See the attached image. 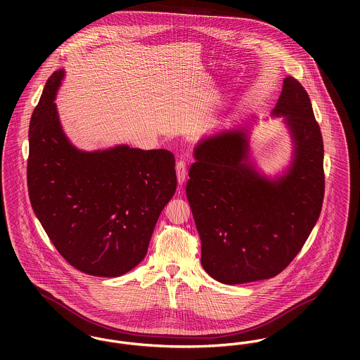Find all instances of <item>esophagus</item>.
I'll return each mask as SVG.
<instances>
[{"label": "esophagus", "mask_w": 360, "mask_h": 360, "mask_svg": "<svg viewBox=\"0 0 360 360\" xmlns=\"http://www.w3.org/2000/svg\"><path fill=\"white\" fill-rule=\"evenodd\" d=\"M176 174H177L179 184H183L186 180V176H187V166H186L184 160H179L176 163Z\"/></svg>", "instance_id": "34e87169"}]
</instances>
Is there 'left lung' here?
Segmentation results:
<instances>
[{
	"label": "left lung",
	"instance_id": "obj_1",
	"mask_svg": "<svg viewBox=\"0 0 360 360\" xmlns=\"http://www.w3.org/2000/svg\"><path fill=\"white\" fill-rule=\"evenodd\" d=\"M295 141L287 174L270 181L248 162L244 131L195 148L186 193L201 238L206 273L224 284L271 278L302 250L324 198L323 137L307 90L287 77L273 110Z\"/></svg>",
	"mask_w": 360,
	"mask_h": 360
}]
</instances>
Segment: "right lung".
Segmentation results:
<instances>
[{
    "mask_svg": "<svg viewBox=\"0 0 360 360\" xmlns=\"http://www.w3.org/2000/svg\"><path fill=\"white\" fill-rule=\"evenodd\" d=\"M62 76L52 73L30 120V204L68 263L91 276L117 277L147 255L158 217L176 191L174 156L127 146L77 151L53 103Z\"/></svg>",
    "mask_w": 360,
    "mask_h": 360,
    "instance_id": "add662e5",
    "label": "right lung"
}]
</instances>
